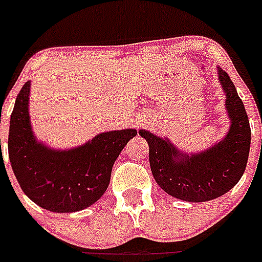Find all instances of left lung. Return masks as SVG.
<instances>
[{
  "instance_id": "left-lung-1",
  "label": "left lung",
  "mask_w": 262,
  "mask_h": 262,
  "mask_svg": "<svg viewBox=\"0 0 262 262\" xmlns=\"http://www.w3.org/2000/svg\"><path fill=\"white\" fill-rule=\"evenodd\" d=\"M219 80L226 91V107L231 127L223 141L197 155L186 156L167 140L147 130L140 136L149 145V163L154 178L166 193L193 203L209 201L235 186L245 172L250 149V125L231 79L219 69Z\"/></svg>"
}]
</instances>
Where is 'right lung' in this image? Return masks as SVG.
<instances>
[{
	"label": "right lung",
	"instance_id": "right-lung-1",
	"mask_svg": "<svg viewBox=\"0 0 262 262\" xmlns=\"http://www.w3.org/2000/svg\"><path fill=\"white\" fill-rule=\"evenodd\" d=\"M30 85H23L10 115L8 151L14 175L23 191L45 209L81 211L106 191L113 164L137 132H107L72 151L49 149L35 141L31 130Z\"/></svg>",
	"mask_w": 262,
	"mask_h": 262
}]
</instances>
